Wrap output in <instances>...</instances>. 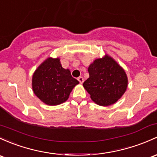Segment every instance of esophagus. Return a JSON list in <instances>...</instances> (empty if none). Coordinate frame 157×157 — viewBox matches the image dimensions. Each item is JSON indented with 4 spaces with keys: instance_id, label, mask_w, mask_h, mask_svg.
Listing matches in <instances>:
<instances>
[{
    "instance_id": "esophagus-1",
    "label": "esophagus",
    "mask_w": 157,
    "mask_h": 157,
    "mask_svg": "<svg viewBox=\"0 0 157 157\" xmlns=\"http://www.w3.org/2000/svg\"><path fill=\"white\" fill-rule=\"evenodd\" d=\"M78 81L79 82H80V84H82L84 82V78H83V77H82V76H80V77H78Z\"/></svg>"
}]
</instances>
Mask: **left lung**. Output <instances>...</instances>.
I'll use <instances>...</instances> for the list:
<instances>
[{
    "instance_id": "8db88e82",
    "label": "left lung",
    "mask_w": 157,
    "mask_h": 157,
    "mask_svg": "<svg viewBox=\"0 0 157 157\" xmlns=\"http://www.w3.org/2000/svg\"><path fill=\"white\" fill-rule=\"evenodd\" d=\"M89 78L83 87L96 104L113 105L121 98L128 86V78L123 67L109 55L97 58L88 67Z\"/></svg>"
}]
</instances>
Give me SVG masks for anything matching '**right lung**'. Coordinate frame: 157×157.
<instances>
[{"mask_svg": "<svg viewBox=\"0 0 157 157\" xmlns=\"http://www.w3.org/2000/svg\"><path fill=\"white\" fill-rule=\"evenodd\" d=\"M78 81L72 78L70 70L63 68L60 58L49 57L37 67L32 77L35 95L48 105L66 102Z\"/></svg>", "mask_w": 157, "mask_h": 157, "instance_id": "obj_1", "label": "right lung"}]
</instances>
